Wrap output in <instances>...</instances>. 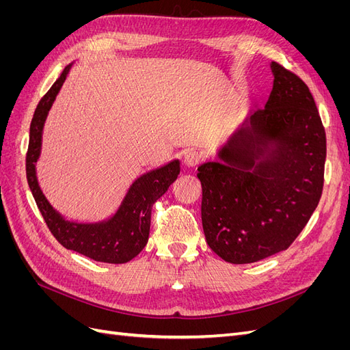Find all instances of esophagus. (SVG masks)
I'll list each match as a JSON object with an SVG mask.
<instances>
[{
    "label": "esophagus",
    "instance_id": "1",
    "mask_svg": "<svg viewBox=\"0 0 350 350\" xmlns=\"http://www.w3.org/2000/svg\"><path fill=\"white\" fill-rule=\"evenodd\" d=\"M201 162H203V154L196 150H188L184 154V165L188 167H196L198 166Z\"/></svg>",
    "mask_w": 350,
    "mask_h": 350
}]
</instances>
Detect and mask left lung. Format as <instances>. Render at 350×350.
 Instances as JSON below:
<instances>
[{
    "label": "left lung",
    "mask_w": 350,
    "mask_h": 350,
    "mask_svg": "<svg viewBox=\"0 0 350 350\" xmlns=\"http://www.w3.org/2000/svg\"><path fill=\"white\" fill-rule=\"evenodd\" d=\"M266 107L221 147L224 161L198 166L208 247L232 264L288 250L323 194L325 131L308 86L271 62Z\"/></svg>",
    "instance_id": "8db88e82"
}]
</instances>
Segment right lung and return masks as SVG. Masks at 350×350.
I'll return each instance as SVG.
<instances>
[{
    "mask_svg": "<svg viewBox=\"0 0 350 350\" xmlns=\"http://www.w3.org/2000/svg\"><path fill=\"white\" fill-rule=\"evenodd\" d=\"M71 66H67L38 103L30 124V140L26 154V175L30 191L51 234L67 250L83 254L94 261L122 264L133 260L149 241L152 207L179 175V161L153 169L137 178L130 187L118 211L99 224H77L62 217L49 204L38 184L36 162L40 154L42 131L46 115L66 81Z\"/></svg>",
    "mask_w": 350,
    "mask_h": 350,
    "instance_id": "1",
    "label": "right lung"
}]
</instances>
